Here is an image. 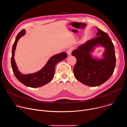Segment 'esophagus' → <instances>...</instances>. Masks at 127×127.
Returning <instances> with one entry per match:
<instances>
[{
    "mask_svg": "<svg viewBox=\"0 0 127 127\" xmlns=\"http://www.w3.org/2000/svg\"><path fill=\"white\" fill-rule=\"evenodd\" d=\"M72 50H73V49L72 48H69L68 49V50L67 51V54L68 55H71V53H72Z\"/></svg>",
    "mask_w": 127,
    "mask_h": 127,
    "instance_id": "esophagus-1",
    "label": "esophagus"
}]
</instances>
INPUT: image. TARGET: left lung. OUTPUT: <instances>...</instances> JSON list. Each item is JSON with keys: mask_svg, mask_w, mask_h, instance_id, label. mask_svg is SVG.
<instances>
[{"mask_svg": "<svg viewBox=\"0 0 127 127\" xmlns=\"http://www.w3.org/2000/svg\"><path fill=\"white\" fill-rule=\"evenodd\" d=\"M96 38L87 41L72 52L76 63L73 69L76 79L89 86H98L106 82L114 73L116 66L114 45L106 32L97 29ZM105 48L102 59L94 58L91 53L96 47Z\"/></svg>", "mask_w": 127, "mask_h": 127, "instance_id": "obj_1", "label": "left lung"}]
</instances>
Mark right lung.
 Wrapping results in <instances>:
<instances>
[{
  "instance_id": "right-lung-1",
  "label": "right lung",
  "mask_w": 127,
  "mask_h": 127,
  "mask_svg": "<svg viewBox=\"0 0 127 127\" xmlns=\"http://www.w3.org/2000/svg\"><path fill=\"white\" fill-rule=\"evenodd\" d=\"M26 33L25 29L22 30L17 34L15 42L12 46V56L11 64L13 74L16 78L25 85L37 88L42 86L50 82L53 78L55 73V67L56 65L60 61L65 59L67 55L65 52L60 53L51 57L46 65L39 71L32 74H23L18 69L14 60V53L16 46L19 39Z\"/></svg>"
}]
</instances>
